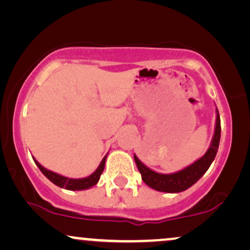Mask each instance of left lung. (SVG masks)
<instances>
[{"label":"left lung","mask_w":250,"mask_h":250,"mask_svg":"<svg viewBox=\"0 0 250 250\" xmlns=\"http://www.w3.org/2000/svg\"><path fill=\"white\" fill-rule=\"evenodd\" d=\"M220 137L221 122L219 110L216 108V120H215L214 135L210 146H209L207 151L202 157H200L199 160L189 165L188 167L170 174L157 173V171L153 170V169L147 167L145 163L140 161L139 157L134 154L135 163L139 168V171L141 173L143 182L148 187L153 188L157 191H163V193H181V191L190 188L205 175L211 163H213L215 156H216L217 149H219Z\"/></svg>","instance_id":"8db88e82"}]
</instances>
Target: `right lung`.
Here are the masks:
<instances>
[{
  "label": "right lung",
  "mask_w": 250,
  "mask_h": 250,
  "mask_svg": "<svg viewBox=\"0 0 250 250\" xmlns=\"http://www.w3.org/2000/svg\"><path fill=\"white\" fill-rule=\"evenodd\" d=\"M107 155L103 157L101 163H100V166L96 168V170L94 171L93 174H90L87 177H82V179H70V177L63 176V175L54 173V171L49 170V169L43 167L41 163L37 162L34 157L33 159L34 161H35L37 167L40 168V170L43 173V175H44L48 180L51 181L54 185H56L57 187L64 188L67 189V190H85V189L94 187V186L99 182L100 176H101V174L103 173V169H104Z\"/></svg>",
  "instance_id": "1"
}]
</instances>
